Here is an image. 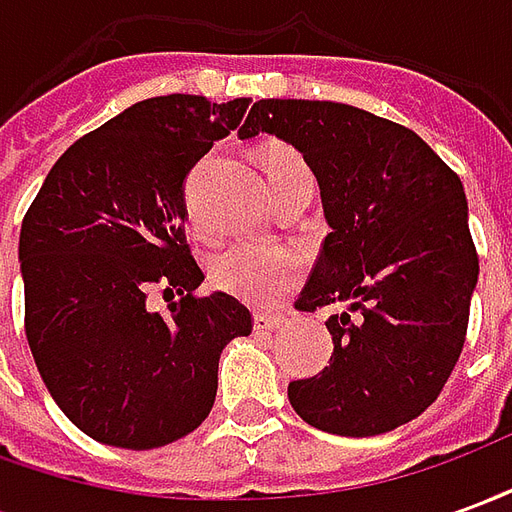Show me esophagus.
<instances>
[{"label":"esophagus","instance_id":"1","mask_svg":"<svg viewBox=\"0 0 512 512\" xmlns=\"http://www.w3.org/2000/svg\"><path fill=\"white\" fill-rule=\"evenodd\" d=\"M285 326V315H271V312H257L255 329L257 332H277Z\"/></svg>","mask_w":512,"mask_h":512}]
</instances>
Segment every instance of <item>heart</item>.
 <instances>
[{
    "instance_id": "obj_1",
    "label": "heart",
    "mask_w": 512,
    "mask_h": 512,
    "mask_svg": "<svg viewBox=\"0 0 512 512\" xmlns=\"http://www.w3.org/2000/svg\"><path fill=\"white\" fill-rule=\"evenodd\" d=\"M301 167V158L288 147H271L263 158L266 178ZM208 274L213 285L227 296L246 301L252 307H271L299 282L301 257L288 244L238 241L211 257Z\"/></svg>"
}]
</instances>
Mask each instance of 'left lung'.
Returning a JSON list of instances; mask_svg holds the SVG:
<instances>
[{
    "mask_svg": "<svg viewBox=\"0 0 512 512\" xmlns=\"http://www.w3.org/2000/svg\"><path fill=\"white\" fill-rule=\"evenodd\" d=\"M299 150L321 189L323 238L296 310L334 307V354L290 406L337 436H378L439 397L463 351L477 252L461 178L414 131L334 101L266 98L238 139Z\"/></svg>",
    "mask_w": 512,
    "mask_h": 512,
    "instance_id": "obj_1",
    "label": "left lung"
}]
</instances>
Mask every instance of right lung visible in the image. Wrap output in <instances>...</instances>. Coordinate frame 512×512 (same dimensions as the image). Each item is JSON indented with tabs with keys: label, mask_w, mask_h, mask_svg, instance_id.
I'll return each mask as SVG.
<instances>
[{
	"label": "right lung",
	"mask_w": 512,
	"mask_h": 512,
	"mask_svg": "<svg viewBox=\"0 0 512 512\" xmlns=\"http://www.w3.org/2000/svg\"><path fill=\"white\" fill-rule=\"evenodd\" d=\"M246 98L158 95L76 139L29 205L18 263L35 365L62 414L90 439L153 450L211 414L224 345L252 315L222 290L194 299L183 183L241 126ZM161 284L181 299L146 310Z\"/></svg>",
	"instance_id": "add662e5"
}]
</instances>
